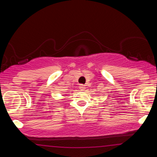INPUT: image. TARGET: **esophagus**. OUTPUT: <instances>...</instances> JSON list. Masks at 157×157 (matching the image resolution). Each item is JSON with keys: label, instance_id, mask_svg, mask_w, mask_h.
Returning a JSON list of instances; mask_svg holds the SVG:
<instances>
[{"label": "esophagus", "instance_id": "34e87169", "mask_svg": "<svg viewBox=\"0 0 157 157\" xmlns=\"http://www.w3.org/2000/svg\"><path fill=\"white\" fill-rule=\"evenodd\" d=\"M79 89H80L81 91H84L85 89H86V86H85V85L83 84H80L79 85Z\"/></svg>", "mask_w": 157, "mask_h": 157}]
</instances>
